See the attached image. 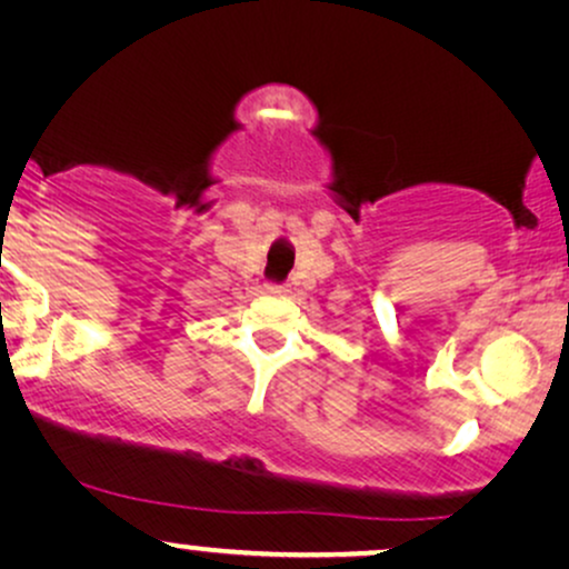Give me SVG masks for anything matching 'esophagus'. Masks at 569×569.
Masks as SVG:
<instances>
[{
  "label": "esophagus",
  "mask_w": 569,
  "mask_h": 569,
  "mask_svg": "<svg viewBox=\"0 0 569 569\" xmlns=\"http://www.w3.org/2000/svg\"><path fill=\"white\" fill-rule=\"evenodd\" d=\"M264 289H268L270 293H283V291H286V286H280V283H268V286H264Z\"/></svg>",
  "instance_id": "esophagus-1"
}]
</instances>
